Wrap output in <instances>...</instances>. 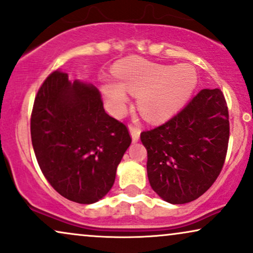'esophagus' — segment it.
<instances>
[{"mask_svg": "<svg viewBox=\"0 0 253 253\" xmlns=\"http://www.w3.org/2000/svg\"><path fill=\"white\" fill-rule=\"evenodd\" d=\"M129 131H130V135H131L132 142L133 143L138 142L139 133H141V129H139V127H137V126H133L132 124H130V126H129Z\"/></svg>", "mask_w": 253, "mask_h": 253, "instance_id": "1", "label": "esophagus"}]
</instances>
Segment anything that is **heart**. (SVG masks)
<instances>
[{
  "label": "heart",
  "mask_w": 253,
  "mask_h": 253,
  "mask_svg": "<svg viewBox=\"0 0 253 253\" xmlns=\"http://www.w3.org/2000/svg\"><path fill=\"white\" fill-rule=\"evenodd\" d=\"M116 83L103 84L102 91L112 114L126 108V91L136 93V104L148 121L160 122L172 116L189 101L197 85V73L189 64L167 65L141 58H127L116 65Z\"/></svg>",
  "instance_id": "heart-1"
}]
</instances>
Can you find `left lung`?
<instances>
[{"instance_id": "obj_1", "label": "left lung", "mask_w": 253, "mask_h": 253, "mask_svg": "<svg viewBox=\"0 0 253 253\" xmlns=\"http://www.w3.org/2000/svg\"><path fill=\"white\" fill-rule=\"evenodd\" d=\"M229 136V111L223 92L201 90L172 118L141 133L152 190L171 204L201 197L222 171Z\"/></svg>"}]
</instances>
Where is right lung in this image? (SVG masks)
<instances>
[{
	"label": "right lung",
	"instance_id": "add662e5",
	"mask_svg": "<svg viewBox=\"0 0 253 253\" xmlns=\"http://www.w3.org/2000/svg\"><path fill=\"white\" fill-rule=\"evenodd\" d=\"M36 160L56 191L80 204L110 191L124 152L126 126L109 116L95 85L56 70L37 92L30 120Z\"/></svg>",
	"mask_w": 253,
	"mask_h": 253
}]
</instances>
